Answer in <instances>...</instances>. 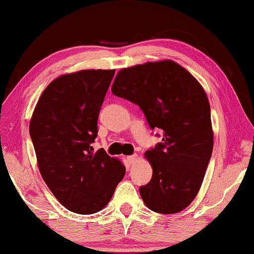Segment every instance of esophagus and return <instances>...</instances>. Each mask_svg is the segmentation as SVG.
Masks as SVG:
<instances>
[{"label": "esophagus", "mask_w": 254, "mask_h": 254, "mask_svg": "<svg viewBox=\"0 0 254 254\" xmlns=\"http://www.w3.org/2000/svg\"><path fill=\"white\" fill-rule=\"evenodd\" d=\"M137 159H138L137 155H131V156L127 157V162H129L131 165L136 164V163H137Z\"/></svg>", "instance_id": "34e87169"}]
</instances>
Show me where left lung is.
<instances>
[{
	"instance_id": "obj_1",
	"label": "left lung",
	"mask_w": 254,
	"mask_h": 254,
	"mask_svg": "<svg viewBox=\"0 0 254 254\" xmlns=\"http://www.w3.org/2000/svg\"><path fill=\"white\" fill-rule=\"evenodd\" d=\"M112 94L137 104L162 142L145 152L152 178L139 188L143 201L158 213H177L197 195L213 149L211 110L197 79L173 61L121 70ZM159 136V134H157Z\"/></svg>"
}]
</instances>
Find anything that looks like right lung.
Segmentation results:
<instances>
[{"instance_id":"right-lung-1","label":"right lung","mask_w":254,"mask_h":254,"mask_svg":"<svg viewBox=\"0 0 254 254\" xmlns=\"http://www.w3.org/2000/svg\"><path fill=\"white\" fill-rule=\"evenodd\" d=\"M115 70H82L53 81L42 94L29 132L48 188L71 212L92 214L107 205L125 166L91 144Z\"/></svg>"}]
</instances>
